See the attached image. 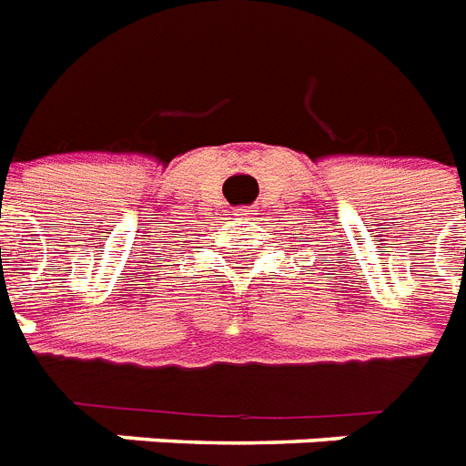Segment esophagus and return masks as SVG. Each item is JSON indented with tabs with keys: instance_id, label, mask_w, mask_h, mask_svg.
Instances as JSON below:
<instances>
[{
	"instance_id": "obj_1",
	"label": "esophagus",
	"mask_w": 466,
	"mask_h": 466,
	"mask_svg": "<svg viewBox=\"0 0 466 466\" xmlns=\"http://www.w3.org/2000/svg\"><path fill=\"white\" fill-rule=\"evenodd\" d=\"M243 211H245V209H238V214H243Z\"/></svg>"
}]
</instances>
